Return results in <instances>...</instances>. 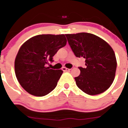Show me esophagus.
Segmentation results:
<instances>
[{"instance_id": "esophagus-1", "label": "esophagus", "mask_w": 128, "mask_h": 128, "mask_svg": "<svg viewBox=\"0 0 128 128\" xmlns=\"http://www.w3.org/2000/svg\"><path fill=\"white\" fill-rule=\"evenodd\" d=\"M62 69L63 71H69V70H70V69H69V68H66V67H63V68H62Z\"/></svg>"}]
</instances>
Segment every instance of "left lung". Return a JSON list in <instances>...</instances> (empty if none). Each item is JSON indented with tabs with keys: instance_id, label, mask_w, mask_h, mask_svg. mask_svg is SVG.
I'll list each match as a JSON object with an SVG mask.
<instances>
[{
	"instance_id": "obj_1",
	"label": "left lung",
	"mask_w": 128,
	"mask_h": 128,
	"mask_svg": "<svg viewBox=\"0 0 128 128\" xmlns=\"http://www.w3.org/2000/svg\"><path fill=\"white\" fill-rule=\"evenodd\" d=\"M68 42L77 58H84L86 68L75 77L81 90L90 95L102 94L109 88L115 77L116 58L110 45L94 34H66Z\"/></svg>"
}]
</instances>
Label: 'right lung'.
Instances as JSON below:
<instances>
[{"mask_svg": "<svg viewBox=\"0 0 128 128\" xmlns=\"http://www.w3.org/2000/svg\"><path fill=\"white\" fill-rule=\"evenodd\" d=\"M64 34H39L20 48L15 60V72L22 87L36 96L46 95L55 88L63 71L46 65L58 50L66 45Z\"/></svg>", "mask_w": 128, "mask_h": 128, "instance_id": "add662e5", "label": "right lung"}]
</instances>
